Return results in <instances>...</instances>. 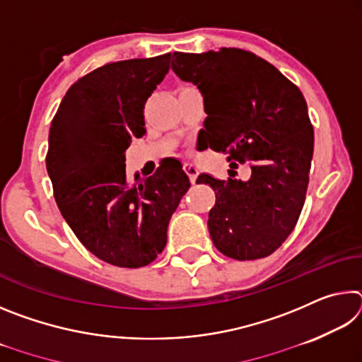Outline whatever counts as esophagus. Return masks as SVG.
I'll use <instances>...</instances> for the list:
<instances>
[{
  "instance_id": "esophagus-1",
  "label": "esophagus",
  "mask_w": 362,
  "mask_h": 362,
  "mask_svg": "<svg viewBox=\"0 0 362 362\" xmlns=\"http://www.w3.org/2000/svg\"><path fill=\"white\" fill-rule=\"evenodd\" d=\"M183 170H185L187 175L189 177V180H192V183H194L196 177H198V168H196L193 163H185L183 164Z\"/></svg>"
}]
</instances>
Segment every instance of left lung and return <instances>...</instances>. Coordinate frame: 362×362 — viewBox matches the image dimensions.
<instances>
[{
    "label": "left lung",
    "instance_id": "1",
    "mask_svg": "<svg viewBox=\"0 0 362 362\" xmlns=\"http://www.w3.org/2000/svg\"><path fill=\"white\" fill-rule=\"evenodd\" d=\"M173 70L204 97L198 142L252 170L247 182L196 180L216 192L212 243L236 260L273 254L296 228L308 188L315 132L303 94L276 66L238 47L174 52Z\"/></svg>",
    "mask_w": 362,
    "mask_h": 362
}]
</instances>
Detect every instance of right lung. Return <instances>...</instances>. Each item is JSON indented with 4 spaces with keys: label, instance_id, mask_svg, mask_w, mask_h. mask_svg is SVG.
I'll return each instance as SVG.
<instances>
[{
    "label": "right lung",
    "instance_id": "right-lung-1",
    "mask_svg": "<svg viewBox=\"0 0 362 362\" xmlns=\"http://www.w3.org/2000/svg\"><path fill=\"white\" fill-rule=\"evenodd\" d=\"M170 54L110 62L70 86L49 129L46 169L66 223L97 259L145 267L163 252L169 220L188 192L177 159L131 183L124 151L146 132L144 108Z\"/></svg>",
    "mask_w": 362,
    "mask_h": 362
}]
</instances>
